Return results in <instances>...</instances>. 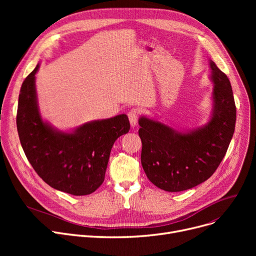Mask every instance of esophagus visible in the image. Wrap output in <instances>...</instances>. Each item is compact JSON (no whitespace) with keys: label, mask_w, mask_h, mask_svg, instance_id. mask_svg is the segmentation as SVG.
<instances>
[{"label":"esophagus","mask_w":256,"mask_h":256,"mask_svg":"<svg viewBox=\"0 0 256 256\" xmlns=\"http://www.w3.org/2000/svg\"><path fill=\"white\" fill-rule=\"evenodd\" d=\"M138 115H139V111L137 109H132L128 111V116L130 119V124L132 126V128H135L137 124V120H138Z\"/></svg>","instance_id":"34e87169"}]
</instances>
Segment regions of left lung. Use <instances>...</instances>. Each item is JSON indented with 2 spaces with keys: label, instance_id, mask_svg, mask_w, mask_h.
I'll list each match as a JSON object with an SVG mask.
<instances>
[{
  "label": "left lung",
  "instance_id": "left-lung-1",
  "mask_svg": "<svg viewBox=\"0 0 256 256\" xmlns=\"http://www.w3.org/2000/svg\"><path fill=\"white\" fill-rule=\"evenodd\" d=\"M214 111L208 124L182 134L146 117L139 119L141 164L160 189L180 192L208 180L217 170L234 136L236 108L230 78L210 61Z\"/></svg>",
  "mask_w": 256,
  "mask_h": 256
}]
</instances>
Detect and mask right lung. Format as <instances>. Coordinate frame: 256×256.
<instances>
[{"label": "right lung", "mask_w": 256, "mask_h": 256, "mask_svg": "<svg viewBox=\"0 0 256 256\" xmlns=\"http://www.w3.org/2000/svg\"><path fill=\"white\" fill-rule=\"evenodd\" d=\"M22 82L16 114L24 154L38 176L52 188L74 196L93 193L102 184L114 142L130 130L126 114L92 121L67 134L54 130L40 117L35 74Z\"/></svg>", "instance_id": "1"}]
</instances>
